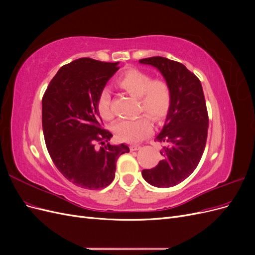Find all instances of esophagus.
<instances>
[{"instance_id": "esophagus-1", "label": "esophagus", "mask_w": 255, "mask_h": 255, "mask_svg": "<svg viewBox=\"0 0 255 255\" xmlns=\"http://www.w3.org/2000/svg\"><path fill=\"white\" fill-rule=\"evenodd\" d=\"M140 148H141V146L139 144H132V145L129 146L130 151H137V150H139Z\"/></svg>"}]
</instances>
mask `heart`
<instances>
[{
	"label": "heart",
	"mask_w": 255,
	"mask_h": 255,
	"mask_svg": "<svg viewBox=\"0 0 255 255\" xmlns=\"http://www.w3.org/2000/svg\"><path fill=\"white\" fill-rule=\"evenodd\" d=\"M117 85L128 95L138 98V111L149 115L154 122L159 123L166 118L171 105V90L166 81L152 80L148 72L133 68L120 75ZM98 110L103 119L114 118L109 92L105 91L100 97ZM148 118L142 115L134 120H120L113 127L114 133L122 141H140L149 136L153 129L152 121Z\"/></svg>",
	"instance_id": "heart-1"
}]
</instances>
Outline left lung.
I'll return each mask as SVG.
<instances>
[{
	"instance_id": "1",
	"label": "left lung",
	"mask_w": 255,
	"mask_h": 255,
	"mask_svg": "<svg viewBox=\"0 0 255 255\" xmlns=\"http://www.w3.org/2000/svg\"><path fill=\"white\" fill-rule=\"evenodd\" d=\"M139 63L156 68L171 90L170 110L156 136V140L164 143L163 159L141 174L152 186L172 187L194 172L205 149L208 115L202 85L177 61L154 56Z\"/></svg>"
}]
</instances>
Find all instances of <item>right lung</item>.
Segmentation results:
<instances>
[{
	"label": "right lung",
	"mask_w": 255,
	"mask_h": 255,
	"mask_svg": "<svg viewBox=\"0 0 255 255\" xmlns=\"http://www.w3.org/2000/svg\"><path fill=\"white\" fill-rule=\"evenodd\" d=\"M119 63L79 58L61 67L42 98V129L50 156L76 186L102 189L113 182L116 161L129 152L109 142L113 134L100 126L99 99ZM96 141L103 144L94 146Z\"/></svg>",
	"instance_id": "obj_1"
}]
</instances>
